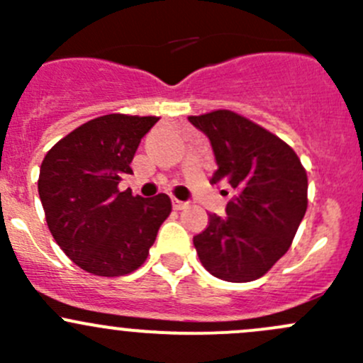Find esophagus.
<instances>
[{"mask_svg":"<svg viewBox=\"0 0 363 363\" xmlns=\"http://www.w3.org/2000/svg\"><path fill=\"white\" fill-rule=\"evenodd\" d=\"M172 205H174V208L175 211H182V208H186L188 207V202H182V200H177V199H174L172 200Z\"/></svg>","mask_w":363,"mask_h":363,"instance_id":"34e87169","label":"esophagus"}]
</instances>
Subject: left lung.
Segmentation results:
<instances>
[{"label": "left lung", "mask_w": 363, "mask_h": 363, "mask_svg": "<svg viewBox=\"0 0 363 363\" xmlns=\"http://www.w3.org/2000/svg\"><path fill=\"white\" fill-rule=\"evenodd\" d=\"M189 123L211 140L218 163L211 182L237 189L226 216L208 214L193 244L212 276L250 283L290 250L307 208V174L286 142L239 113L214 111Z\"/></svg>", "instance_id": "8db88e82"}]
</instances>
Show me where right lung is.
<instances>
[{"label": "right lung", "instance_id": "right-lung-1", "mask_svg": "<svg viewBox=\"0 0 363 363\" xmlns=\"http://www.w3.org/2000/svg\"><path fill=\"white\" fill-rule=\"evenodd\" d=\"M158 117L108 113L61 138L40 167L38 195L57 246L94 276L137 270L147 258L172 202L119 191L142 137Z\"/></svg>", "mask_w": 363, "mask_h": 363}]
</instances>
